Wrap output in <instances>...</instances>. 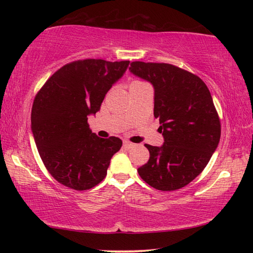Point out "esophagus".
<instances>
[{"label":"esophagus","instance_id":"esophagus-1","mask_svg":"<svg viewBox=\"0 0 253 253\" xmlns=\"http://www.w3.org/2000/svg\"><path fill=\"white\" fill-rule=\"evenodd\" d=\"M134 146H135V144H132V143H130V142H128V140H125V142H124V147L127 148V149L132 148Z\"/></svg>","mask_w":253,"mask_h":253}]
</instances>
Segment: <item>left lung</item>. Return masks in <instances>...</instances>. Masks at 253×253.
<instances>
[{
    "instance_id": "left-lung-1",
    "label": "left lung",
    "mask_w": 253,
    "mask_h": 253,
    "mask_svg": "<svg viewBox=\"0 0 253 253\" xmlns=\"http://www.w3.org/2000/svg\"><path fill=\"white\" fill-rule=\"evenodd\" d=\"M129 71L152 84L154 116L164 137L160 147L145 145L149 160L137 170L156 190H178L202 172L219 145L221 125L211 93L198 76L169 63L135 61Z\"/></svg>"
}]
</instances>
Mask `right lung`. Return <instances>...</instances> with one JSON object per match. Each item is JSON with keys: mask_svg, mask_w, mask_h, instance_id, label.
<instances>
[{"mask_svg": "<svg viewBox=\"0 0 253 253\" xmlns=\"http://www.w3.org/2000/svg\"><path fill=\"white\" fill-rule=\"evenodd\" d=\"M129 61L85 59L60 68L34 98L31 130L38 152L59 183L89 190L106 177L118 137L100 138L88 116L100 109L106 93L125 74Z\"/></svg>", "mask_w": 253, "mask_h": 253, "instance_id": "right-lung-1", "label": "right lung"}]
</instances>
